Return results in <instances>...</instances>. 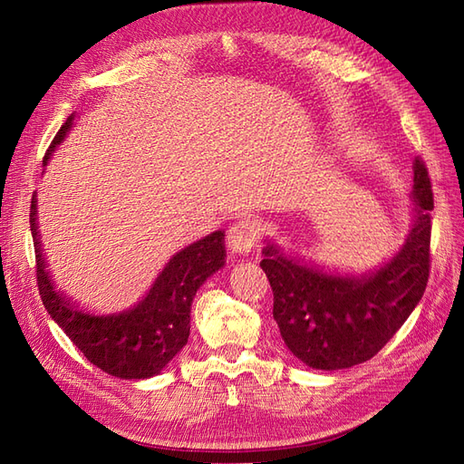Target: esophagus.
Listing matches in <instances>:
<instances>
[{
	"label": "esophagus",
	"instance_id": "34e87169",
	"mask_svg": "<svg viewBox=\"0 0 464 464\" xmlns=\"http://www.w3.org/2000/svg\"><path fill=\"white\" fill-rule=\"evenodd\" d=\"M261 228L254 218H242L234 222L228 230V246L232 254H249L259 242Z\"/></svg>",
	"mask_w": 464,
	"mask_h": 464
}]
</instances>
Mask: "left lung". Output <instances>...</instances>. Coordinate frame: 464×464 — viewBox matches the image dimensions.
Wrapping results in <instances>:
<instances>
[{"label": "left lung", "instance_id": "8db88e82", "mask_svg": "<svg viewBox=\"0 0 464 464\" xmlns=\"http://www.w3.org/2000/svg\"><path fill=\"white\" fill-rule=\"evenodd\" d=\"M416 220L399 254L360 276L323 273L275 246L259 263L273 288V317L290 353L315 370L373 358L422 300L430 276L433 193L424 160H414Z\"/></svg>", "mask_w": 464, "mask_h": 464}]
</instances>
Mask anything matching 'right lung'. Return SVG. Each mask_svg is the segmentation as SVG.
Masks as SVG:
<instances>
[{
	"label": "right lung",
	"instance_id": "right-lung-1",
	"mask_svg": "<svg viewBox=\"0 0 464 464\" xmlns=\"http://www.w3.org/2000/svg\"><path fill=\"white\" fill-rule=\"evenodd\" d=\"M72 114L55 133L44 154L72 130ZM31 232L36 251V283L42 304L85 358L102 372L121 379H147L162 372L189 339V314L195 292L224 265V232L217 230L176 254L154 280L152 288L128 312L91 315L53 290L46 273L36 227V195L31 199Z\"/></svg>",
	"mask_w": 464,
	"mask_h": 464
}]
</instances>
